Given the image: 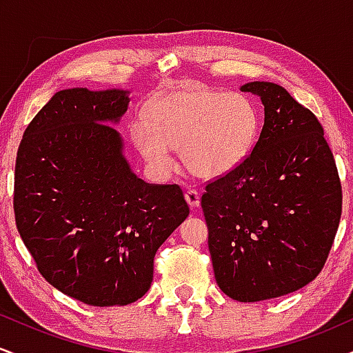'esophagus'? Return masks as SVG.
Wrapping results in <instances>:
<instances>
[{"instance_id": "esophagus-1", "label": "esophagus", "mask_w": 353, "mask_h": 353, "mask_svg": "<svg viewBox=\"0 0 353 353\" xmlns=\"http://www.w3.org/2000/svg\"><path fill=\"white\" fill-rule=\"evenodd\" d=\"M184 197H185V201H188L190 209H196L197 205L201 204V196H199V192H197V190L188 189V190H185Z\"/></svg>"}]
</instances>
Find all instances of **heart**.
<instances>
[{
  "instance_id": "b5f03b06",
  "label": "heart",
  "mask_w": 353,
  "mask_h": 353,
  "mask_svg": "<svg viewBox=\"0 0 353 353\" xmlns=\"http://www.w3.org/2000/svg\"><path fill=\"white\" fill-rule=\"evenodd\" d=\"M257 129V109L247 96L185 83L149 104L145 121L131 125V141L157 177L174 171L172 148H179L188 171L212 179L244 163Z\"/></svg>"
}]
</instances>
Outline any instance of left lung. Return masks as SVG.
Instances as JSON below:
<instances>
[{"instance_id": "obj_1", "label": "left lung", "mask_w": 353, "mask_h": 353, "mask_svg": "<svg viewBox=\"0 0 353 353\" xmlns=\"http://www.w3.org/2000/svg\"><path fill=\"white\" fill-rule=\"evenodd\" d=\"M264 125L239 168L208 182L201 205L217 285L239 302L295 292L317 277L342 216V184L323 128L282 86L241 88Z\"/></svg>"}]
</instances>
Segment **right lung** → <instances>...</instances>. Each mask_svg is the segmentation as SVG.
Returning <instances> with one entry per match:
<instances>
[{
	"mask_svg": "<svg viewBox=\"0 0 353 353\" xmlns=\"http://www.w3.org/2000/svg\"><path fill=\"white\" fill-rule=\"evenodd\" d=\"M128 91L56 92L24 131L14 168L16 228L39 274L94 307L148 292L154 255L189 216L177 184H148L112 125Z\"/></svg>",
	"mask_w": 353,
	"mask_h": 353,
	"instance_id": "add662e5",
	"label": "right lung"
}]
</instances>
